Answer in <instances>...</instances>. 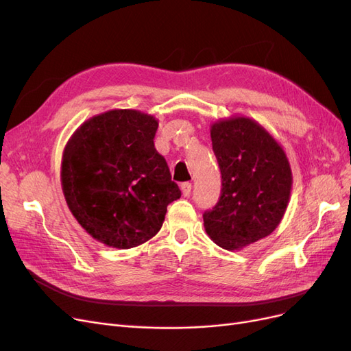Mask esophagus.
Here are the masks:
<instances>
[{"instance_id":"1","label":"esophagus","mask_w":351,"mask_h":351,"mask_svg":"<svg viewBox=\"0 0 351 351\" xmlns=\"http://www.w3.org/2000/svg\"><path fill=\"white\" fill-rule=\"evenodd\" d=\"M180 189H182V193L184 197H187L190 195V192H192V183H183L182 186H180Z\"/></svg>"}]
</instances>
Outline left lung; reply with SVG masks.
Returning a JSON list of instances; mask_svg holds the SVG:
<instances>
[{
	"label": "left lung",
	"mask_w": 351,
	"mask_h": 351,
	"mask_svg": "<svg viewBox=\"0 0 351 351\" xmlns=\"http://www.w3.org/2000/svg\"><path fill=\"white\" fill-rule=\"evenodd\" d=\"M221 169L218 204L204 214L206 234L219 247L241 250L269 236L289 205L293 174L282 146L249 117L210 125Z\"/></svg>",
	"instance_id": "left-lung-1"
}]
</instances>
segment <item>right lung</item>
<instances>
[{"instance_id": "add662e5", "label": "right lung", "mask_w": 351, "mask_h": 351, "mask_svg": "<svg viewBox=\"0 0 351 351\" xmlns=\"http://www.w3.org/2000/svg\"><path fill=\"white\" fill-rule=\"evenodd\" d=\"M158 120L136 110H111L84 121L61 159L69 209L86 232L130 249L161 230L167 206L182 196L155 149Z\"/></svg>"}]
</instances>
